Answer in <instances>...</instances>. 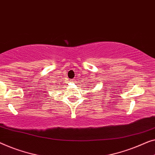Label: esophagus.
Listing matches in <instances>:
<instances>
[{"label": "esophagus", "instance_id": "1", "mask_svg": "<svg viewBox=\"0 0 155 155\" xmlns=\"http://www.w3.org/2000/svg\"><path fill=\"white\" fill-rule=\"evenodd\" d=\"M71 82H75V80H71Z\"/></svg>", "mask_w": 155, "mask_h": 155}]
</instances>
